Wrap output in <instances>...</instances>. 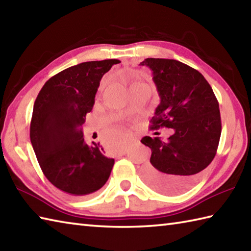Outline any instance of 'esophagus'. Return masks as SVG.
Returning a JSON list of instances; mask_svg holds the SVG:
<instances>
[{
  "label": "esophagus",
  "instance_id": "esophagus-1",
  "mask_svg": "<svg viewBox=\"0 0 251 251\" xmlns=\"http://www.w3.org/2000/svg\"><path fill=\"white\" fill-rule=\"evenodd\" d=\"M126 153H127V150H126V149H122V150L119 152L120 155H124V154H126Z\"/></svg>",
  "mask_w": 251,
  "mask_h": 251
}]
</instances>
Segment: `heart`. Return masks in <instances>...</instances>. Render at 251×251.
I'll list each match as a JSON object with an SVG mask.
<instances>
[{"label":"heart","mask_w":251,"mask_h":251,"mask_svg":"<svg viewBox=\"0 0 251 251\" xmlns=\"http://www.w3.org/2000/svg\"><path fill=\"white\" fill-rule=\"evenodd\" d=\"M126 135L125 130L121 127H111L106 131V145L110 147L113 151L119 150L124 146V137Z\"/></svg>","instance_id":"obj_1"}]
</instances>
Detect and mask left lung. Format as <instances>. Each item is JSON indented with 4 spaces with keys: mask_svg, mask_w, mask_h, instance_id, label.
Returning <instances> with one entry per match:
<instances>
[{
    "mask_svg": "<svg viewBox=\"0 0 251 251\" xmlns=\"http://www.w3.org/2000/svg\"><path fill=\"white\" fill-rule=\"evenodd\" d=\"M140 65L152 71L161 99L150 129H174L166 142L160 137L141 139L151 149L142 176L159 193L180 194L197 181L217 154L222 130L219 102L205 78L184 63L150 57Z\"/></svg>",
    "mask_w": 251,
    "mask_h": 251,
    "instance_id": "8db88e82",
    "label": "left lung"
}]
</instances>
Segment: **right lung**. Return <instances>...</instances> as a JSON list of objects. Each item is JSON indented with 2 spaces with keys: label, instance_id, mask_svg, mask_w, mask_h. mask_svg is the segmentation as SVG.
I'll use <instances>...</instances> for the list:
<instances>
[{
  "label": "right lung",
  "instance_id": "obj_1",
  "mask_svg": "<svg viewBox=\"0 0 251 251\" xmlns=\"http://www.w3.org/2000/svg\"><path fill=\"white\" fill-rule=\"evenodd\" d=\"M119 60L83 62L51 77L33 104L30 141L43 174L74 197L99 190L109 179L114 159L100 144L87 145L82 125L95 104L101 78Z\"/></svg>",
  "mask_w": 251,
  "mask_h": 251
}]
</instances>
